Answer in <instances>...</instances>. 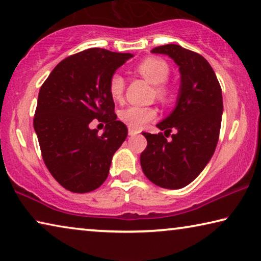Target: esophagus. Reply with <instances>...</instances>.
<instances>
[{
    "label": "esophagus",
    "mask_w": 261,
    "mask_h": 261,
    "mask_svg": "<svg viewBox=\"0 0 261 261\" xmlns=\"http://www.w3.org/2000/svg\"><path fill=\"white\" fill-rule=\"evenodd\" d=\"M138 134V131H136L134 129H131V127H129V136H136Z\"/></svg>",
    "instance_id": "obj_1"
}]
</instances>
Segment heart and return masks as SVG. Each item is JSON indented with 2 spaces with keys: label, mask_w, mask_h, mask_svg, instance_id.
<instances>
[{
  "label": "heart",
  "mask_w": 261,
  "mask_h": 261,
  "mask_svg": "<svg viewBox=\"0 0 261 261\" xmlns=\"http://www.w3.org/2000/svg\"><path fill=\"white\" fill-rule=\"evenodd\" d=\"M140 76L151 85H154V95L160 102H167L171 96V90L165 84L169 75V66L166 61L159 58H147L136 67ZM125 89V81L121 74H114L109 81V93L115 101H121ZM122 121L134 130H139L146 123L156 117V110L152 107L131 106L123 109L119 114Z\"/></svg>",
  "instance_id": "heart-1"
}]
</instances>
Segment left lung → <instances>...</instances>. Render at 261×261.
<instances>
[{
  "mask_svg": "<svg viewBox=\"0 0 261 261\" xmlns=\"http://www.w3.org/2000/svg\"><path fill=\"white\" fill-rule=\"evenodd\" d=\"M151 52L174 60L180 72V88L174 109L156 124L164 134L143 132L147 146L140 154V165L151 182L161 188L180 189L200 175L214 154L223 115L222 89L212 66L197 53L175 44L154 47ZM173 128L177 132L167 141Z\"/></svg>",
  "mask_w": 261,
  "mask_h": 261,
  "instance_id": "obj_1",
  "label": "left lung"
}]
</instances>
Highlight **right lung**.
Masks as SVG:
<instances>
[{
    "mask_svg": "<svg viewBox=\"0 0 261 261\" xmlns=\"http://www.w3.org/2000/svg\"><path fill=\"white\" fill-rule=\"evenodd\" d=\"M131 53L88 48L58 64L40 87L34 118L41 155L52 176L73 193H88L105 182L113 155L127 127L114 113L109 81ZM96 118L102 135L90 129Z\"/></svg>",
    "mask_w": 261,
    "mask_h": 261,
    "instance_id": "obj_1",
    "label": "right lung"
}]
</instances>
